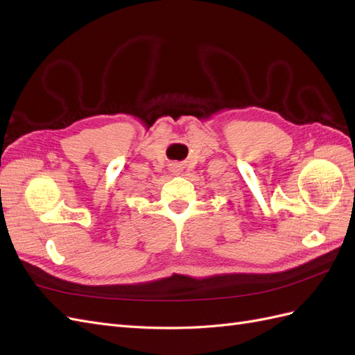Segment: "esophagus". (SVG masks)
<instances>
[{
	"label": "esophagus",
	"mask_w": 355,
	"mask_h": 355,
	"mask_svg": "<svg viewBox=\"0 0 355 355\" xmlns=\"http://www.w3.org/2000/svg\"><path fill=\"white\" fill-rule=\"evenodd\" d=\"M171 168H173V171H179V166H176V164H173V167Z\"/></svg>",
	"instance_id": "obj_1"
}]
</instances>
